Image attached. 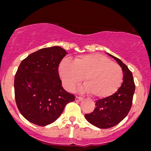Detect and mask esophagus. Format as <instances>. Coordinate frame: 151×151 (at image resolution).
Here are the masks:
<instances>
[{
	"label": "esophagus",
	"instance_id": "34e87169",
	"mask_svg": "<svg viewBox=\"0 0 151 151\" xmlns=\"http://www.w3.org/2000/svg\"><path fill=\"white\" fill-rule=\"evenodd\" d=\"M82 100H83V98L79 97V96H76V98H75L76 101H82Z\"/></svg>",
	"mask_w": 151,
	"mask_h": 151
}]
</instances>
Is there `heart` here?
Returning <instances> with one entry per match:
<instances>
[{
  "instance_id": "obj_1",
  "label": "heart",
  "mask_w": 151,
  "mask_h": 151,
  "mask_svg": "<svg viewBox=\"0 0 151 151\" xmlns=\"http://www.w3.org/2000/svg\"><path fill=\"white\" fill-rule=\"evenodd\" d=\"M62 83L67 90H72L83 81V92H91L96 98L111 96L118 90L123 82L120 66L101 54H89L76 58L74 62L64 59L59 66Z\"/></svg>"
}]
</instances>
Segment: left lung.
<instances>
[{
	"label": "left lung",
	"instance_id": "left-lung-1",
	"mask_svg": "<svg viewBox=\"0 0 151 151\" xmlns=\"http://www.w3.org/2000/svg\"><path fill=\"white\" fill-rule=\"evenodd\" d=\"M122 68L123 81L121 86L112 96L96 101L93 112L85 114L87 121L100 129H108L116 126L127 116L132 104L135 86L132 74L128 67L116 57L108 54Z\"/></svg>",
	"mask_w": 151,
	"mask_h": 151
}]
</instances>
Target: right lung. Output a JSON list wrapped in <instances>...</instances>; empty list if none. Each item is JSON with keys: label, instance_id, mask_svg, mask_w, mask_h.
<instances>
[{"label": "right lung", "instance_id": "add662e5", "mask_svg": "<svg viewBox=\"0 0 151 151\" xmlns=\"http://www.w3.org/2000/svg\"><path fill=\"white\" fill-rule=\"evenodd\" d=\"M68 54L60 47L39 50L22 61L14 80L15 99L27 120L45 126L60 116L75 96L63 89L59 65Z\"/></svg>", "mask_w": 151, "mask_h": 151}]
</instances>
